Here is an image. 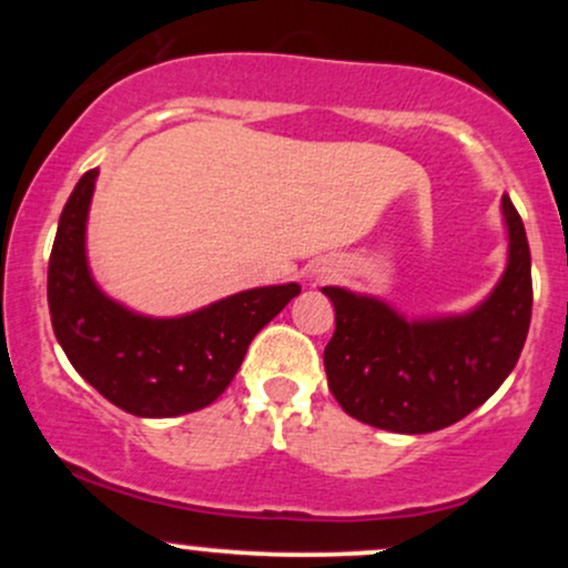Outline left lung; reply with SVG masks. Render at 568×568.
Masks as SVG:
<instances>
[{"instance_id":"8db88e82","label":"left lung","mask_w":568,"mask_h":568,"mask_svg":"<svg viewBox=\"0 0 568 568\" xmlns=\"http://www.w3.org/2000/svg\"><path fill=\"white\" fill-rule=\"evenodd\" d=\"M507 266L494 291L462 315L406 317L379 296L325 285L336 331L323 352L338 406L389 433H435L499 389L531 323V253L524 221L501 197Z\"/></svg>"}]
</instances>
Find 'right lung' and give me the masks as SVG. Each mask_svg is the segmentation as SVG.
Wrapping results in <instances>:
<instances>
[{
  "mask_svg": "<svg viewBox=\"0 0 568 568\" xmlns=\"http://www.w3.org/2000/svg\"><path fill=\"white\" fill-rule=\"evenodd\" d=\"M98 168L77 181L58 221L48 304L58 344L84 382L146 419L192 414L230 387L247 344L283 312L298 283L232 293L179 317H152L106 296L88 264V213Z\"/></svg>",
  "mask_w": 568,
  "mask_h": 568,
  "instance_id": "right-lung-1",
  "label": "right lung"
}]
</instances>
